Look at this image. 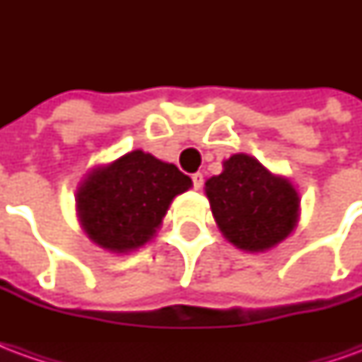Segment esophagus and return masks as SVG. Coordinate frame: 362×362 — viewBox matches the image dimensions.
<instances>
[{
    "instance_id": "1",
    "label": "esophagus",
    "mask_w": 362,
    "mask_h": 362,
    "mask_svg": "<svg viewBox=\"0 0 362 362\" xmlns=\"http://www.w3.org/2000/svg\"><path fill=\"white\" fill-rule=\"evenodd\" d=\"M192 184H194V188L196 189L202 188V186H204V174L202 173L192 174Z\"/></svg>"
}]
</instances>
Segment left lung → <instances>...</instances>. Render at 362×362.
I'll use <instances>...</instances> for the list:
<instances>
[{"instance_id": "left-lung-1", "label": "left lung", "mask_w": 362, "mask_h": 362, "mask_svg": "<svg viewBox=\"0 0 362 362\" xmlns=\"http://www.w3.org/2000/svg\"><path fill=\"white\" fill-rule=\"evenodd\" d=\"M225 170L205 182V194L221 233L236 248L264 252L285 240L298 219L291 182L273 176L244 153L225 160Z\"/></svg>"}]
</instances>
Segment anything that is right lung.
Wrapping results in <instances>:
<instances>
[{"instance_id": "obj_1", "label": "right lung", "mask_w": 362, "mask_h": 362, "mask_svg": "<svg viewBox=\"0 0 362 362\" xmlns=\"http://www.w3.org/2000/svg\"><path fill=\"white\" fill-rule=\"evenodd\" d=\"M189 186V176L174 165L132 151L85 178L77 192L81 225L100 248L135 250L155 235L170 202Z\"/></svg>"}]
</instances>
